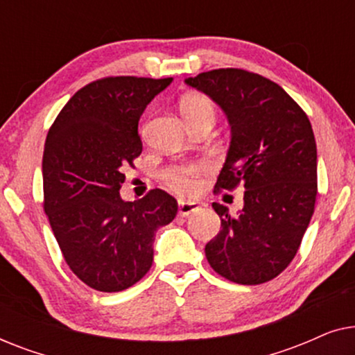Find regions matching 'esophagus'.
<instances>
[{"mask_svg": "<svg viewBox=\"0 0 355 355\" xmlns=\"http://www.w3.org/2000/svg\"><path fill=\"white\" fill-rule=\"evenodd\" d=\"M198 203L196 202H179V216H189L191 213L197 211L198 210Z\"/></svg>", "mask_w": 355, "mask_h": 355, "instance_id": "34e87169", "label": "esophagus"}]
</instances>
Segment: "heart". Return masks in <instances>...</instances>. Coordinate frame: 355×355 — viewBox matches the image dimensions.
Instances as JSON below:
<instances>
[{
    "mask_svg": "<svg viewBox=\"0 0 355 355\" xmlns=\"http://www.w3.org/2000/svg\"><path fill=\"white\" fill-rule=\"evenodd\" d=\"M181 113L187 125L198 123V121H215V105L205 95H187L181 100ZM207 162L179 163L169 166L164 171L163 178L169 187L179 193H191L197 189V178L202 171H207Z\"/></svg>",
    "mask_w": 355,
    "mask_h": 355,
    "instance_id": "1",
    "label": "heart"
}]
</instances>
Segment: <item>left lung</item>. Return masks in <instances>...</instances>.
<instances>
[{"mask_svg": "<svg viewBox=\"0 0 355 355\" xmlns=\"http://www.w3.org/2000/svg\"><path fill=\"white\" fill-rule=\"evenodd\" d=\"M186 84L221 106L231 144L215 192L242 186L237 216L213 203L221 230L205 245L208 263L237 284L273 279L297 254L317 198V144L304 110L263 76L213 69Z\"/></svg>", "mask_w": 355, "mask_h": 355, "instance_id": "1", "label": "left lung"}]
</instances>
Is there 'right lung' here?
Masks as SVG:
<instances>
[{"instance_id":"1","label":"right lung","mask_w":355,"mask_h":355,"mask_svg":"<svg viewBox=\"0 0 355 355\" xmlns=\"http://www.w3.org/2000/svg\"><path fill=\"white\" fill-rule=\"evenodd\" d=\"M171 82L134 76L90 82L48 130L43 208L72 273L101 293H119L144 278L155 232L178 213L176 198L162 189L135 202L119 196L124 169L142 153L140 116Z\"/></svg>"}]
</instances>
